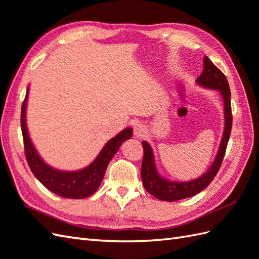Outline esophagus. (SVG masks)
Here are the masks:
<instances>
[{
    "mask_svg": "<svg viewBox=\"0 0 259 259\" xmlns=\"http://www.w3.org/2000/svg\"><path fill=\"white\" fill-rule=\"evenodd\" d=\"M146 132H147V130H146V127H144L143 124L138 123V124L135 125L134 134L137 138H140V139H141V138L144 137V135H146Z\"/></svg>",
    "mask_w": 259,
    "mask_h": 259,
    "instance_id": "esophagus-1",
    "label": "esophagus"
}]
</instances>
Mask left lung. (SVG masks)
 Wrapping results in <instances>:
<instances>
[{"mask_svg":"<svg viewBox=\"0 0 259 259\" xmlns=\"http://www.w3.org/2000/svg\"><path fill=\"white\" fill-rule=\"evenodd\" d=\"M197 83L201 86L211 89H218L221 93L224 100L225 108V130L222 139L221 146L219 149L218 155H216L214 163L209 167L208 171L203 174L196 180H192L189 182H172L161 178L159 173L155 170L154 159L152 150L149 143L142 141L143 147V159L141 165V178L142 183L150 194L159 198L161 201L174 202L183 200L186 197H191L197 193H200L206 186L213 181L219 172L220 167L223 162L225 151L227 148L228 140H230L231 130H232V107H231V90L226 76L216 67L207 56L204 57V68L200 77L196 79Z\"/></svg>","mask_w":259,"mask_h":259,"instance_id":"1","label":"left lung"}]
</instances>
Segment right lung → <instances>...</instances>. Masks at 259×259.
I'll return each mask as SVG.
<instances>
[{
	"label": "right lung",
	"instance_id": "obj_1",
	"mask_svg": "<svg viewBox=\"0 0 259 259\" xmlns=\"http://www.w3.org/2000/svg\"><path fill=\"white\" fill-rule=\"evenodd\" d=\"M27 94L22 104L21 110V128L24 141V151L29 169L36 179L43 184L46 189L52 191L62 197L66 198H85L94 194L98 190L104 179L106 169L110 160L118 151L121 143L132 136V129L127 128L118 134L115 138L106 143L104 149L92 164L85 169L76 172H64L53 169L39 158L35 148L28 137L25 122V108Z\"/></svg>",
	"mask_w": 259,
	"mask_h": 259
}]
</instances>
